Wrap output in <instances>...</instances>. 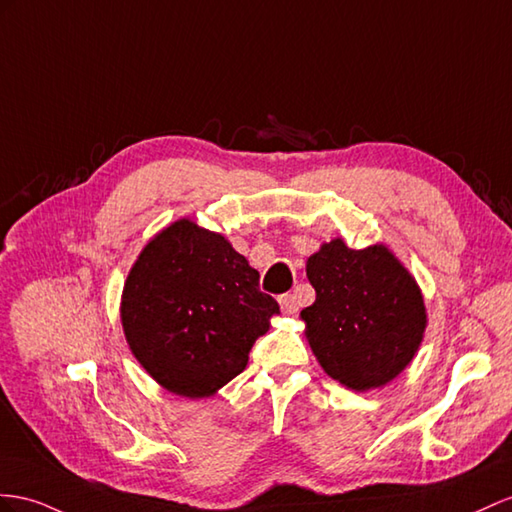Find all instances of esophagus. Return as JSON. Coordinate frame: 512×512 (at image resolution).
I'll use <instances>...</instances> for the list:
<instances>
[{
	"instance_id": "34e87169",
	"label": "esophagus",
	"mask_w": 512,
	"mask_h": 512,
	"mask_svg": "<svg viewBox=\"0 0 512 512\" xmlns=\"http://www.w3.org/2000/svg\"><path fill=\"white\" fill-rule=\"evenodd\" d=\"M279 303H281V309H283L285 313H296V311H298L296 294H283V296L279 298Z\"/></svg>"
}]
</instances>
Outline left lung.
I'll list each match as a JSON object with an SVG mask.
<instances>
[{"instance_id": "left-lung-1", "label": "left lung", "mask_w": 512, "mask_h": 512, "mask_svg": "<svg viewBox=\"0 0 512 512\" xmlns=\"http://www.w3.org/2000/svg\"><path fill=\"white\" fill-rule=\"evenodd\" d=\"M307 279L316 303L300 318L331 378L368 391L387 385L413 361L426 331L424 298L387 246L352 251L339 238L322 244L307 259Z\"/></svg>"}]
</instances>
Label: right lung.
<instances>
[{"label": "right lung", "mask_w": 512, "mask_h": 512, "mask_svg": "<svg viewBox=\"0 0 512 512\" xmlns=\"http://www.w3.org/2000/svg\"><path fill=\"white\" fill-rule=\"evenodd\" d=\"M279 303L222 238L181 218L142 248L123 287L125 339L153 381L207 398L244 372Z\"/></svg>", "instance_id": "right-lung-1"}]
</instances>
